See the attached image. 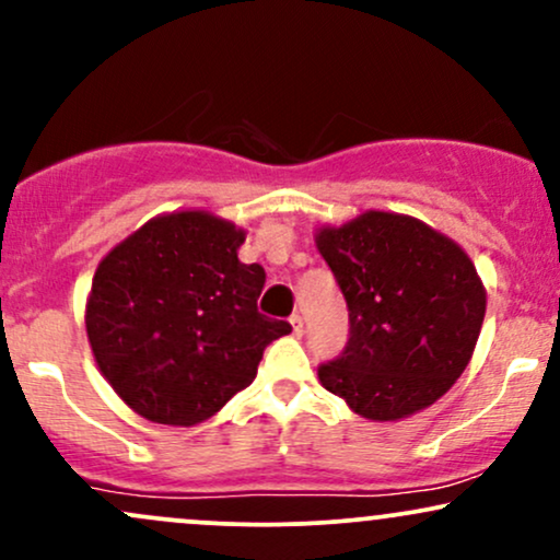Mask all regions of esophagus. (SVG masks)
<instances>
[{
    "mask_svg": "<svg viewBox=\"0 0 560 560\" xmlns=\"http://www.w3.org/2000/svg\"><path fill=\"white\" fill-rule=\"evenodd\" d=\"M289 324H292L294 337H302V331H305V324H302L300 313H292V316H289Z\"/></svg>",
    "mask_w": 560,
    "mask_h": 560,
    "instance_id": "1",
    "label": "esophagus"
}]
</instances>
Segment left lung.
<instances>
[{
    "label": "left lung",
    "mask_w": 560,
    "mask_h": 560,
    "mask_svg": "<svg viewBox=\"0 0 560 560\" xmlns=\"http://www.w3.org/2000/svg\"><path fill=\"white\" fill-rule=\"evenodd\" d=\"M350 311V339L318 378L369 421H400L440 400L477 347L487 289L450 236L413 215L365 210L318 226Z\"/></svg>",
    "instance_id": "8db88e82"
}]
</instances>
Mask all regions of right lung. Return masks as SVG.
I'll return each mask as SVG.
<instances>
[{
    "label": "right lung",
    "mask_w": 560,
    "mask_h": 560,
    "mask_svg": "<svg viewBox=\"0 0 560 560\" xmlns=\"http://www.w3.org/2000/svg\"><path fill=\"white\" fill-rule=\"evenodd\" d=\"M247 231L210 210L150 218L96 266L86 337L100 374L141 419L208 421L253 384L266 345L292 331L258 313L266 271Z\"/></svg>",
    "instance_id": "add662e5"
}]
</instances>
